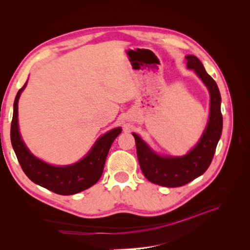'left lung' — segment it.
Here are the masks:
<instances>
[{
    "instance_id": "obj_1",
    "label": "left lung",
    "mask_w": 250,
    "mask_h": 250,
    "mask_svg": "<svg viewBox=\"0 0 250 250\" xmlns=\"http://www.w3.org/2000/svg\"><path fill=\"white\" fill-rule=\"evenodd\" d=\"M186 59L188 69L197 74L210 96L208 125L197 145L184 156H162L155 153L137 133H132L143 174L151 183L168 188L185 186L202 175L209 167L222 133L221 96L217 83L197 57L188 55Z\"/></svg>"
}]
</instances>
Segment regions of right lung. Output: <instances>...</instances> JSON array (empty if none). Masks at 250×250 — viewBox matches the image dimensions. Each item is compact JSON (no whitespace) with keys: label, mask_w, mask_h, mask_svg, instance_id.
<instances>
[{"label":"right lung","mask_w":250,"mask_h":250,"mask_svg":"<svg viewBox=\"0 0 250 250\" xmlns=\"http://www.w3.org/2000/svg\"><path fill=\"white\" fill-rule=\"evenodd\" d=\"M27 82L17 94L13 104L10 139L22 171L34 184L59 195H73L86 190L100 179L111 144L122 132V128L103 134L81 161L69 166H52L35 157L22 142L19 131L18 104Z\"/></svg>","instance_id":"obj_1"}]
</instances>
